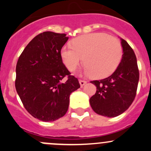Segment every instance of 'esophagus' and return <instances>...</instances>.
I'll use <instances>...</instances> for the list:
<instances>
[{"label":"esophagus","instance_id":"1","mask_svg":"<svg viewBox=\"0 0 151 151\" xmlns=\"http://www.w3.org/2000/svg\"><path fill=\"white\" fill-rule=\"evenodd\" d=\"M79 83H80V86H81V87H83V85H85V84H86V83H87V82H86V81H85V80H79Z\"/></svg>","mask_w":151,"mask_h":151}]
</instances>
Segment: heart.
Returning <instances> with one entry per match:
<instances>
[{
	"label": "heart",
	"instance_id": "b5f03b06",
	"mask_svg": "<svg viewBox=\"0 0 151 151\" xmlns=\"http://www.w3.org/2000/svg\"><path fill=\"white\" fill-rule=\"evenodd\" d=\"M71 46H64L60 50L66 68L74 71L83 60L86 63L85 74L94 75L98 79L111 75L122 58V47L119 41L104 33L82 35L73 39Z\"/></svg>",
	"mask_w": 151,
	"mask_h": 151
}]
</instances>
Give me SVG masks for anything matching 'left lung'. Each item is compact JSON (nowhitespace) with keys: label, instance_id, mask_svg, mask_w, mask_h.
<instances>
[{"label":"left lung","instance_id":"1","mask_svg":"<svg viewBox=\"0 0 151 151\" xmlns=\"http://www.w3.org/2000/svg\"><path fill=\"white\" fill-rule=\"evenodd\" d=\"M123 55L113 74L104 80L91 83L96 86L90 104L96 113L114 118L124 112L136 96L139 69L134 52L124 39H121Z\"/></svg>","mask_w":151,"mask_h":151}]
</instances>
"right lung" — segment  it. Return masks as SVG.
<instances>
[{"label": "right lung", "instance_id": "1", "mask_svg": "<svg viewBox=\"0 0 151 151\" xmlns=\"http://www.w3.org/2000/svg\"><path fill=\"white\" fill-rule=\"evenodd\" d=\"M68 39L65 33L43 32L29 42L18 59L17 92L26 110L40 121L63 117L70 94L80 88L62 61L60 50Z\"/></svg>", "mask_w": 151, "mask_h": 151}]
</instances>
